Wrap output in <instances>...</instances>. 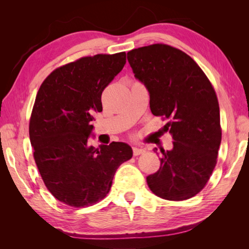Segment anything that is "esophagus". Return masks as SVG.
I'll return each mask as SVG.
<instances>
[{
	"label": "esophagus",
	"instance_id": "esophagus-1",
	"mask_svg": "<svg viewBox=\"0 0 249 249\" xmlns=\"http://www.w3.org/2000/svg\"><path fill=\"white\" fill-rule=\"evenodd\" d=\"M145 153V149L144 148H139V147H133V155L136 157L139 155H142Z\"/></svg>",
	"mask_w": 249,
	"mask_h": 249
}]
</instances>
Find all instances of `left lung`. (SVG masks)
<instances>
[{
    "label": "left lung",
    "mask_w": 249,
    "mask_h": 249,
    "mask_svg": "<svg viewBox=\"0 0 249 249\" xmlns=\"http://www.w3.org/2000/svg\"><path fill=\"white\" fill-rule=\"evenodd\" d=\"M127 61L148 90L150 111L168 119L164 130L173 139L171 150L160 149V169L146 178L149 189L167 200L191 198L217 163L221 126L215 90L189 55L168 44L134 49Z\"/></svg>",
    "instance_id": "obj_1"
}]
</instances>
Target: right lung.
I'll return each mask as SVG.
<instances>
[{
  "instance_id": "add662e5",
  "label": "right lung",
  "mask_w": 249,
  "mask_h": 249,
  "mask_svg": "<svg viewBox=\"0 0 249 249\" xmlns=\"http://www.w3.org/2000/svg\"><path fill=\"white\" fill-rule=\"evenodd\" d=\"M125 52L82 57L53 71L37 92L29 124L34 160L48 190L73 208L106 197L133 150L124 142L88 144L102 93L125 64Z\"/></svg>"
}]
</instances>
